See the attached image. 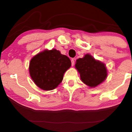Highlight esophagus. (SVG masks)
Listing matches in <instances>:
<instances>
[{
	"instance_id": "esophagus-1",
	"label": "esophagus",
	"mask_w": 132,
	"mask_h": 132,
	"mask_svg": "<svg viewBox=\"0 0 132 132\" xmlns=\"http://www.w3.org/2000/svg\"><path fill=\"white\" fill-rule=\"evenodd\" d=\"M71 65L73 66L74 65H75V60H74L73 59H72L71 60Z\"/></svg>"
}]
</instances>
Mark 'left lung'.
I'll list each match as a JSON object with an SVG mask.
<instances>
[{"label": "left lung", "instance_id": "left-lung-1", "mask_svg": "<svg viewBox=\"0 0 132 132\" xmlns=\"http://www.w3.org/2000/svg\"><path fill=\"white\" fill-rule=\"evenodd\" d=\"M75 68L80 74L82 82L89 88L96 87L107 78L106 65L90 54H86L82 58L77 59Z\"/></svg>", "mask_w": 132, "mask_h": 132}]
</instances>
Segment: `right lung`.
<instances>
[{"label": "right lung", "mask_w": 132, "mask_h": 132, "mask_svg": "<svg viewBox=\"0 0 132 132\" xmlns=\"http://www.w3.org/2000/svg\"><path fill=\"white\" fill-rule=\"evenodd\" d=\"M71 65L69 57L55 48L46 49L30 59L29 71L35 84L44 91L53 90L62 82Z\"/></svg>", "instance_id": "right-lung-1"}]
</instances>
